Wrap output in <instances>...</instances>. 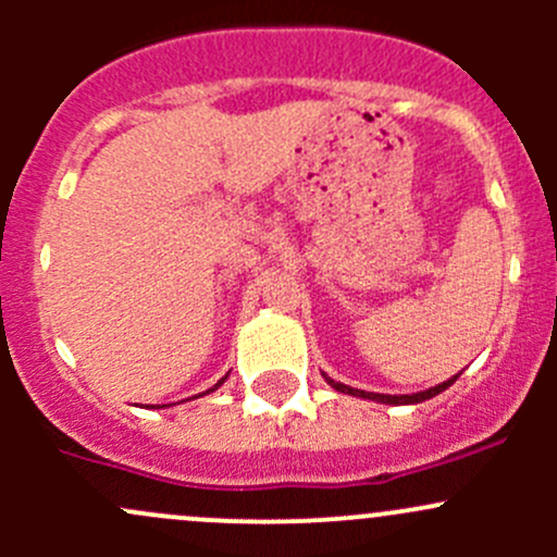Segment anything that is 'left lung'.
Masks as SVG:
<instances>
[{"mask_svg": "<svg viewBox=\"0 0 557 557\" xmlns=\"http://www.w3.org/2000/svg\"><path fill=\"white\" fill-rule=\"evenodd\" d=\"M323 377H325V374H323ZM455 377H458V374H455ZM455 377L445 380V383H440L436 387H429V391L412 393V396H387V393H367V391H358V387L334 383V380H331V377H325V383L334 387V391L347 393V396L369 398V401H380V404H420V401H425V398H434V396H440L442 391H447V387H450V385L455 383Z\"/></svg>", "mask_w": 557, "mask_h": 557, "instance_id": "left-lung-1", "label": "left lung"}]
</instances>
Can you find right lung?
<instances>
[{
	"label": "right lung",
	"mask_w": 557,
	"mask_h": 557,
	"mask_svg": "<svg viewBox=\"0 0 557 557\" xmlns=\"http://www.w3.org/2000/svg\"><path fill=\"white\" fill-rule=\"evenodd\" d=\"M223 380H226V377H223ZM223 380H218V385H223ZM218 385H215V387H218ZM215 387H210V391H215ZM210 391H207V393H210Z\"/></svg>",
	"instance_id": "right-lung-1"
}]
</instances>
